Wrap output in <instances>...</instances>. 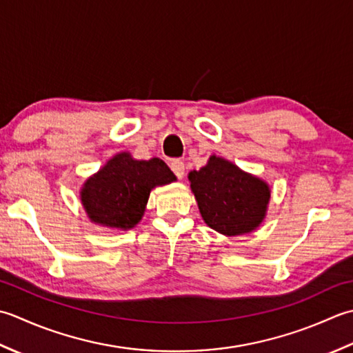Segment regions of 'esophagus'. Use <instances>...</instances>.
<instances>
[{"label":"esophagus","mask_w":353,"mask_h":353,"mask_svg":"<svg viewBox=\"0 0 353 353\" xmlns=\"http://www.w3.org/2000/svg\"><path fill=\"white\" fill-rule=\"evenodd\" d=\"M170 169L174 172L175 176L178 179H181L184 176V163L181 160H174L170 163Z\"/></svg>","instance_id":"34e87169"}]
</instances>
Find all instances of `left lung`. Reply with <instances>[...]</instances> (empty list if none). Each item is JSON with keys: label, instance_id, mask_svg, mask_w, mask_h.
Masks as SVG:
<instances>
[{"label": "left lung", "instance_id": "8db88e82", "mask_svg": "<svg viewBox=\"0 0 353 353\" xmlns=\"http://www.w3.org/2000/svg\"><path fill=\"white\" fill-rule=\"evenodd\" d=\"M189 181L201 216L218 233L239 236L262 224L271 198L263 179L212 155L204 168L190 172Z\"/></svg>", "mask_w": 353, "mask_h": 353}]
</instances>
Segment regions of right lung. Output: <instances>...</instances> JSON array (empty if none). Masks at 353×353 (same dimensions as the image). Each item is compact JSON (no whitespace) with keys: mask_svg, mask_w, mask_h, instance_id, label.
<instances>
[{"mask_svg":"<svg viewBox=\"0 0 353 353\" xmlns=\"http://www.w3.org/2000/svg\"><path fill=\"white\" fill-rule=\"evenodd\" d=\"M174 181V172L160 158L134 160L129 152H120L86 179L81 201L91 222L129 230L145 214L150 190Z\"/></svg>","mask_w":353,"mask_h":353,"instance_id":"add662e5","label":"right lung"}]
</instances>
